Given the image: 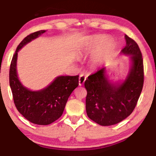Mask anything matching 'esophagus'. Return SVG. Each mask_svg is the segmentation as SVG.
Returning a JSON list of instances; mask_svg holds the SVG:
<instances>
[{
    "mask_svg": "<svg viewBox=\"0 0 156 156\" xmlns=\"http://www.w3.org/2000/svg\"><path fill=\"white\" fill-rule=\"evenodd\" d=\"M86 80V77L84 76V75H80L79 77V86H82V85L84 84L85 81Z\"/></svg>",
    "mask_w": 156,
    "mask_h": 156,
    "instance_id": "1",
    "label": "esophagus"
}]
</instances>
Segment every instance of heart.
I'll return each mask as SVG.
<instances>
[{"mask_svg": "<svg viewBox=\"0 0 156 156\" xmlns=\"http://www.w3.org/2000/svg\"><path fill=\"white\" fill-rule=\"evenodd\" d=\"M114 47V42L112 39L106 38L103 35H94L90 37L86 45L81 49V54L93 53L96 50V59L100 60L112 52Z\"/></svg>", "mask_w": 156, "mask_h": 156, "instance_id": "b5f03b06", "label": "heart"}]
</instances>
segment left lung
Segmentation results:
<instances>
[{"mask_svg": "<svg viewBox=\"0 0 156 156\" xmlns=\"http://www.w3.org/2000/svg\"><path fill=\"white\" fill-rule=\"evenodd\" d=\"M126 46L122 50L131 55L133 66L121 84L111 83L105 76V68L98 70L85 81L87 90L86 109L88 117L102 126L119 123L135 109L144 83L143 59L135 40L125 35Z\"/></svg>", "mask_w": 156, "mask_h": 156, "instance_id": "obj_1", "label": "left lung"}]
</instances>
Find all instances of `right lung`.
Masks as SVG:
<instances>
[{
  "label": "right lung",
  "instance_id": "1",
  "mask_svg": "<svg viewBox=\"0 0 156 156\" xmlns=\"http://www.w3.org/2000/svg\"><path fill=\"white\" fill-rule=\"evenodd\" d=\"M45 31L31 33L21 41L13 55L9 70L10 87L16 107L23 117L39 125H50L62 116L69 96L78 86L79 77L59 76L50 86L39 91L27 89L21 83L16 73L18 51Z\"/></svg>",
  "mask_w": 156,
  "mask_h": 156
}]
</instances>
